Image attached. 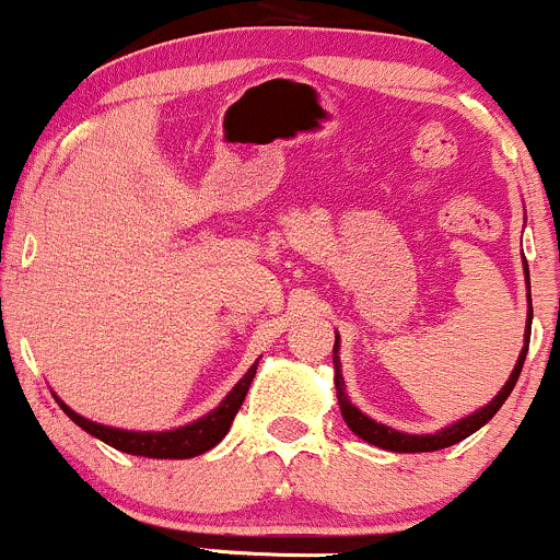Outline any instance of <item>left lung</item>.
Here are the masks:
<instances>
[{
	"label": "left lung",
	"instance_id": "left-lung-1",
	"mask_svg": "<svg viewBox=\"0 0 560 560\" xmlns=\"http://www.w3.org/2000/svg\"><path fill=\"white\" fill-rule=\"evenodd\" d=\"M526 279H529V268H526ZM529 303H532V294H529ZM532 337V308H529V327H526V342ZM526 350L529 346H524L521 350L518 361H515V370L510 372V380L505 383V388L497 393L494 398L487 404L483 409H478L476 415L465 417V420L454 422V425L439 430L433 435H409V433H398L388 425H380V422L370 420L366 415H361L353 404L348 401V393H346V383H342V374H340V361H337V340H335V388H337V401H340V411L346 417L348 428L353 430L359 439H364L366 444L380 446V450H388V452H435V450H446V446L457 444V441L468 439L470 433H476L478 428H483L491 417L500 411L502 404L508 401V396L513 393L515 383H518V374L524 370V359H526Z\"/></svg>",
	"mask_w": 560,
	"mask_h": 560
}]
</instances>
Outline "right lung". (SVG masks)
<instances>
[{"mask_svg": "<svg viewBox=\"0 0 560 560\" xmlns=\"http://www.w3.org/2000/svg\"><path fill=\"white\" fill-rule=\"evenodd\" d=\"M257 364H252V370L244 374L242 380L236 383L229 396L223 398L218 409H212L210 415H205L201 420L190 422L186 428L177 430H167V433H135V430H119V428H106L97 425V422L84 420L82 415L66 407L63 401L58 398L60 409L77 422L79 428L88 430V433L95 435V439L106 441L108 446L114 450L127 452V454H140V457H156V459H186V457H199V454L210 452L214 444L223 441V435L229 433L233 417L236 411L242 409L244 396H247L252 377H255Z\"/></svg>", "mask_w": 560, "mask_h": 560, "instance_id": "obj_1", "label": "right lung"}]
</instances>
